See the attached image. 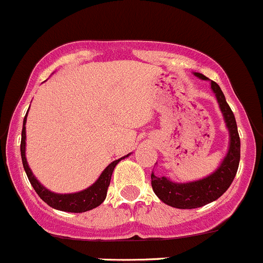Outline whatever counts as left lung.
Segmentation results:
<instances>
[{"label":"left lung","instance_id":"8db88e82","mask_svg":"<svg viewBox=\"0 0 263 263\" xmlns=\"http://www.w3.org/2000/svg\"><path fill=\"white\" fill-rule=\"evenodd\" d=\"M195 76L201 80H208V78L202 73L195 72ZM211 89L216 97L220 110L229 131V150L219 168L213 174L200 181L174 183L169 181L166 177H156L155 174L151 173V185L154 192L164 203L172 208L196 209L213 202L224 195L237 174L240 160V139L238 135L235 117L225 100L219 85L215 81H211Z\"/></svg>","mask_w":263,"mask_h":263}]
</instances>
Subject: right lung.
<instances>
[{
    "label": "right lung",
    "instance_id": "obj_1",
    "mask_svg": "<svg viewBox=\"0 0 263 263\" xmlns=\"http://www.w3.org/2000/svg\"><path fill=\"white\" fill-rule=\"evenodd\" d=\"M25 123H26V116L24 118L23 122V131H21V144H20V151H21V160H23L24 169H25V173L28 176L29 182L31 183L33 188L35 190V192L38 193L39 197L49 205L50 208L55 209V210L61 211H67V213H85V211L92 210V209L98 208L103 201L107 197V191L109 187L110 178H112V173L115 171L116 165L122 160V159L127 158L126 155L123 158L115 160L113 163H110L107 168L103 171V173L100 174L99 178L97 179V182L94 184L90 185L86 190L80 191V192L76 193H66V195H60V193L50 192L49 190H47L46 187L41 184L38 182V179L34 177L33 172L29 168L28 161L25 158V139H26V132H25Z\"/></svg>",
    "mask_w": 263,
    "mask_h": 263
}]
</instances>
